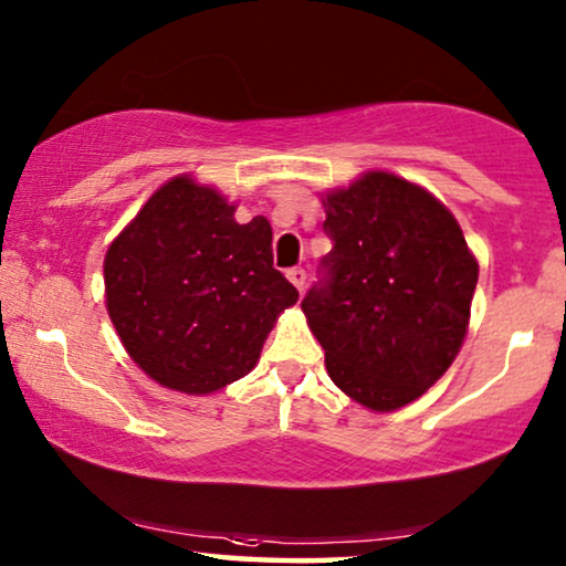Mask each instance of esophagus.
Instances as JSON below:
<instances>
[{"label": "esophagus", "instance_id": "34e87169", "mask_svg": "<svg viewBox=\"0 0 566 566\" xmlns=\"http://www.w3.org/2000/svg\"><path fill=\"white\" fill-rule=\"evenodd\" d=\"M285 277H289V281L296 285V291L301 293L304 291V285H306V273L301 268H293V270H289V273H285Z\"/></svg>", "mask_w": 566, "mask_h": 566}]
</instances>
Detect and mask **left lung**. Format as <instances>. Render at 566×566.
<instances>
[{
  "mask_svg": "<svg viewBox=\"0 0 566 566\" xmlns=\"http://www.w3.org/2000/svg\"><path fill=\"white\" fill-rule=\"evenodd\" d=\"M322 205L327 281L301 310L329 379L358 406L390 413L460 354L479 262L452 212L398 174L366 171Z\"/></svg>",
  "mask_w": 566,
  "mask_h": 566,
  "instance_id": "left-lung-1",
  "label": "left lung"
}]
</instances>
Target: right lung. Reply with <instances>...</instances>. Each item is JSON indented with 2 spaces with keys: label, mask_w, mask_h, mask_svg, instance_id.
I'll return each instance as SVG.
<instances>
[{
  "label": "right lung",
  "mask_w": 566,
  "mask_h": 566,
  "mask_svg": "<svg viewBox=\"0 0 566 566\" xmlns=\"http://www.w3.org/2000/svg\"><path fill=\"white\" fill-rule=\"evenodd\" d=\"M192 174L150 195L104 260L106 310L132 361L153 381L210 395L256 366L298 291L273 268V229Z\"/></svg>",
  "instance_id": "obj_1"
}]
</instances>
